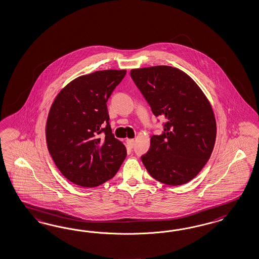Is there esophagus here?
I'll list each match as a JSON object with an SVG mask.
<instances>
[{"mask_svg":"<svg viewBox=\"0 0 259 259\" xmlns=\"http://www.w3.org/2000/svg\"><path fill=\"white\" fill-rule=\"evenodd\" d=\"M134 139H126V144H127V146L130 147V148H133V146H134Z\"/></svg>","mask_w":259,"mask_h":259,"instance_id":"1","label":"esophagus"}]
</instances>
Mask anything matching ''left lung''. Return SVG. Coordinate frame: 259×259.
<instances>
[{
  "instance_id": "1",
  "label": "left lung",
  "mask_w": 259,
  "mask_h": 259,
  "mask_svg": "<svg viewBox=\"0 0 259 259\" xmlns=\"http://www.w3.org/2000/svg\"><path fill=\"white\" fill-rule=\"evenodd\" d=\"M131 76L154 115L165 118L163 134L150 136L142 162L158 182L185 185L200 173L214 149L212 106L198 84L175 67L133 69Z\"/></svg>"
}]
</instances>
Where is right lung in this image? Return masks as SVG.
Wrapping results in <instances>:
<instances>
[{
    "label": "right lung",
    "instance_id": "obj_1",
    "mask_svg": "<svg viewBox=\"0 0 259 259\" xmlns=\"http://www.w3.org/2000/svg\"><path fill=\"white\" fill-rule=\"evenodd\" d=\"M126 73L102 70L80 75L53 101L45 126L47 148L61 174L74 185H102L126 158V147L111 133L106 104ZM102 131L105 137L100 139Z\"/></svg>",
    "mask_w": 259,
    "mask_h": 259
}]
</instances>
